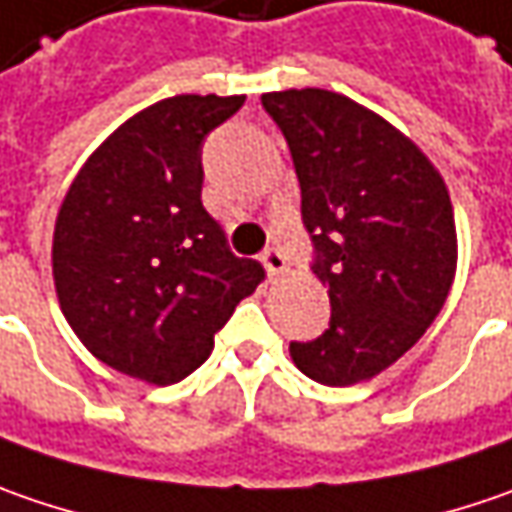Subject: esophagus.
<instances>
[{
  "label": "esophagus",
  "mask_w": 512,
  "mask_h": 512,
  "mask_svg": "<svg viewBox=\"0 0 512 512\" xmlns=\"http://www.w3.org/2000/svg\"><path fill=\"white\" fill-rule=\"evenodd\" d=\"M263 266H266L269 278L278 280L280 275L286 272V257L280 255L278 249H266V252H263Z\"/></svg>",
  "instance_id": "34e87169"
}]
</instances>
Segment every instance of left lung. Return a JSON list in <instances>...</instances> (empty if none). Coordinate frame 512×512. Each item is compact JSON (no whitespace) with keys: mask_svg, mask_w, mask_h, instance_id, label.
I'll use <instances>...</instances> for the list:
<instances>
[{"mask_svg":"<svg viewBox=\"0 0 512 512\" xmlns=\"http://www.w3.org/2000/svg\"><path fill=\"white\" fill-rule=\"evenodd\" d=\"M260 100L292 151L315 275L332 303L329 329L289 355L318 384H361L415 346L450 295V191L433 160L361 102L326 88Z\"/></svg>","mask_w":512,"mask_h":512,"instance_id":"obj_1","label":"left lung"}]
</instances>
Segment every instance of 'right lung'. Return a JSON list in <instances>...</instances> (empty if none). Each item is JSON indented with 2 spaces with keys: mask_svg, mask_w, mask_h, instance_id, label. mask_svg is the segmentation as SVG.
Listing matches in <instances>:
<instances>
[{
  "mask_svg": "<svg viewBox=\"0 0 512 512\" xmlns=\"http://www.w3.org/2000/svg\"><path fill=\"white\" fill-rule=\"evenodd\" d=\"M243 100L177 94L137 111L91 151L56 214L65 321L102 364L154 387L200 367L263 280L200 203V145Z\"/></svg>",
  "mask_w": 512,
  "mask_h": 512,
  "instance_id": "right-lung-1",
  "label": "right lung"
}]
</instances>
